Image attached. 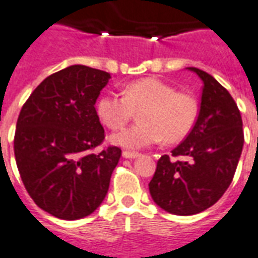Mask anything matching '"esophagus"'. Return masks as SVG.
Instances as JSON below:
<instances>
[{"label":"esophagus","mask_w":258,"mask_h":258,"mask_svg":"<svg viewBox=\"0 0 258 258\" xmlns=\"http://www.w3.org/2000/svg\"><path fill=\"white\" fill-rule=\"evenodd\" d=\"M140 156V153H137V152H130V151H124L123 152V157L125 159H135V157Z\"/></svg>","instance_id":"esophagus-1"}]
</instances>
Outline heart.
Segmentation results:
<instances>
[{"label":"heart","instance_id":"b5f03b06","mask_svg":"<svg viewBox=\"0 0 258 258\" xmlns=\"http://www.w3.org/2000/svg\"><path fill=\"white\" fill-rule=\"evenodd\" d=\"M140 110L141 123L113 134L114 145L140 149L163 138L168 144L179 142L192 131L199 113L194 96L152 77L135 80L124 87L123 95L106 94L96 103L98 117L110 130L124 127Z\"/></svg>","mask_w":258,"mask_h":258}]
</instances>
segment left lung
I'll return each instance as SVG.
<instances>
[{"mask_svg":"<svg viewBox=\"0 0 258 258\" xmlns=\"http://www.w3.org/2000/svg\"><path fill=\"white\" fill-rule=\"evenodd\" d=\"M203 81L200 109L189 134L171 156L157 160L149 192L163 210L192 216L217 203L231 185L243 148L242 117L231 94L213 76L189 68Z\"/></svg>","mask_w":258,"mask_h":258,"instance_id":"left-lung-1","label":"left lung"}]
</instances>
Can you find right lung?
<instances>
[{
	"mask_svg": "<svg viewBox=\"0 0 258 258\" xmlns=\"http://www.w3.org/2000/svg\"><path fill=\"white\" fill-rule=\"evenodd\" d=\"M110 74L73 64L48 76L22 106L14 151L27 194L40 209L79 220L99 207L121 149L107 146L95 102Z\"/></svg>",
	"mask_w": 258,
	"mask_h": 258,
	"instance_id": "right-lung-1",
	"label": "right lung"
}]
</instances>
